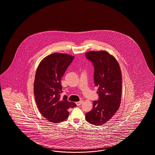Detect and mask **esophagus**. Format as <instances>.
<instances>
[{
    "label": "esophagus",
    "mask_w": 155,
    "mask_h": 155,
    "mask_svg": "<svg viewBox=\"0 0 155 155\" xmlns=\"http://www.w3.org/2000/svg\"><path fill=\"white\" fill-rule=\"evenodd\" d=\"M83 103V100H81V101H78V102H76V104L78 105V106H79V105H80L81 104H82Z\"/></svg>",
    "instance_id": "34e87169"
}]
</instances>
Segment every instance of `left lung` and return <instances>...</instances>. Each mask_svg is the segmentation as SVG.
<instances>
[{"label":"left lung","instance_id":"left-lung-1","mask_svg":"<svg viewBox=\"0 0 155 155\" xmlns=\"http://www.w3.org/2000/svg\"><path fill=\"white\" fill-rule=\"evenodd\" d=\"M85 56L94 66V82L99 87V101H93V108L85 118L91 124L101 126L111 119L120 104L122 72L115 58L105 51H89Z\"/></svg>","mask_w":155,"mask_h":155}]
</instances>
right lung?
Instances as JSON below:
<instances>
[{
	"label": "right lung",
	"mask_w": 155,
	"mask_h": 155,
	"mask_svg": "<svg viewBox=\"0 0 155 155\" xmlns=\"http://www.w3.org/2000/svg\"><path fill=\"white\" fill-rule=\"evenodd\" d=\"M74 56L67 54L54 53L45 57L36 70L34 94L37 108L46 119L59 123L68 118V110L76 107L68 101L67 96L61 97V81Z\"/></svg>",
	"instance_id": "right-lung-1"
}]
</instances>
